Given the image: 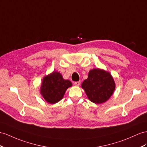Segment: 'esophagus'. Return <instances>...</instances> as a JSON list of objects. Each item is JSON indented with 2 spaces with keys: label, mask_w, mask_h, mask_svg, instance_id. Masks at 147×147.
Listing matches in <instances>:
<instances>
[{
  "label": "esophagus",
  "mask_w": 147,
  "mask_h": 147,
  "mask_svg": "<svg viewBox=\"0 0 147 147\" xmlns=\"http://www.w3.org/2000/svg\"><path fill=\"white\" fill-rule=\"evenodd\" d=\"M74 84L75 86H79L80 84H81V81H76L74 82Z\"/></svg>",
  "instance_id": "34e87169"
}]
</instances>
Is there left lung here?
Masks as SVG:
<instances>
[{"instance_id": "8db88e82", "label": "left lung", "mask_w": 147, "mask_h": 147, "mask_svg": "<svg viewBox=\"0 0 147 147\" xmlns=\"http://www.w3.org/2000/svg\"><path fill=\"white\" fill-rule=\"evenodd\" d=\"M81 86L89 99L96 104L106 102L112 95L115 88L111 74L100 69L90 71L88 79L82 82Z\"/></svg>"}]
</instances>
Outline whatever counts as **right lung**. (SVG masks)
Instances as JSON below:
<instances>
[{
    "label": "right lung",
    "instance_id": "right-lung-1",
    "mask_svg": "<svg viewBox=\"0 0 147 147\" xmlns=\"http://www.w3.org/2000/svg\"><path fill=\"white\" fill-rule=\"evenodd\" d=\"M71 86L70 81L64 80L61 74L53 71L43 78L40 92L47 102L55 104L63 98L66 89Z\"/></svg>",
    "mask_w": 147,
    "mask_h": 147
}]
</instances>
